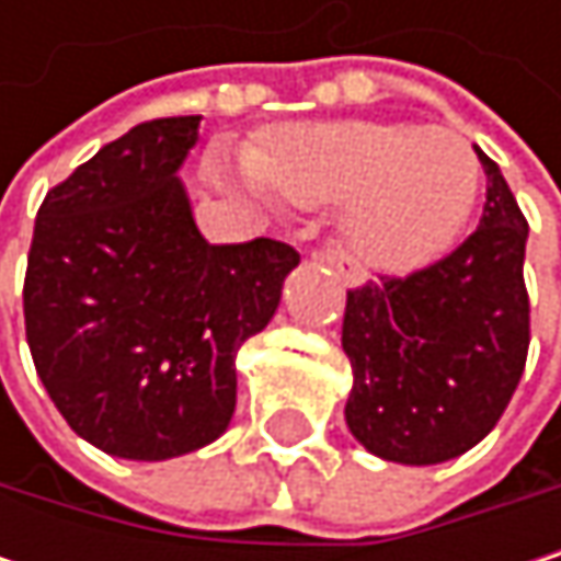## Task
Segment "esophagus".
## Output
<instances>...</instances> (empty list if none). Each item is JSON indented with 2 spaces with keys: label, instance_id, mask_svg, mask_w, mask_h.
Segmentation results:
<instances>
[{
  "label": "esophagus",
  "instance_id": "1",
  "mask_svg": "<svg viewBox=\"0 0 561 561\" xmlns=\"http://www.w3.org/2000/svg\"><path fill=\"white\" fill-rule=\"evenodd\" d=\"M314 260L328 263V266H331V270H334L341 279L347 282V285H360V279H364V276H360V270L354 266V260H351V256H347V253H344L337 243H324V247L314 253Z\"/></svg>",
  "mask_w": 561,
  "mask_h": 561
}]
</instances>
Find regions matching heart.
<instances>
[{
  "instance_id": "b5f03b06",
  "label": "heart",
  "mask_w": 561,
  "mask_h": 561,
  "mask_svg": "<svg viewBox=\"0 0 561 561\" xmlns=\"http://www.w3.org/2000/svg\"><path fill=\"white\" fill-rule=\"evenodd\" d=\"M253 174L305 207L347 201L351 250L383 270H412L448 250L481 187L478 152L461 133L390 119L279 129L253 156Z\"/></svg>"
}]
</instances>
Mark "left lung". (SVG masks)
<instances>
[{"label":"left lung","mask_w":561,"mask_h":561,"mask_svg":"<svg viewBox=\"0 0 561 561\" xmlns=\"http://www.w3.org/2000/svg\"><path fill=\"white\" fill-rule=\"evenodd\" d=\"M474 152L488 174L478 230L432 266L347 291L341 344L354 390L344 415L367 451L399 465L474 448L526 367L529 224L497 162Z\"/></svg>","instance_id":"1"}]
</instances>
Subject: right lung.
Returning <instances> with one entry per match:
<instances>
[{
	"label": "right lung",
	"instance_id": "obj_1",
	"mask_svg": "<svg viewBox=\"0 0 561 561\" xmlns=\"http://www.w3.org/2000/svg\"><path fill=\"white\" fill-rule=\"evenodd\" d=\"M201 116L133 126L55 184L35 217L25 337L67 425L106 455L210 445L237 405V351L276 314L298 253L207 243L178 169Z\"/></svg>",
	"mask_w": 561,
	"mask_h": 561
}]
</instances>
